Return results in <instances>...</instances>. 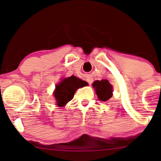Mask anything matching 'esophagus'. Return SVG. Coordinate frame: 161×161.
<instances>
[{"label": "esophagus", "mask_w": 161, "mask_h": 161, "mask_svg": "<svg viewBox=\"0 0 161 161\" xmlns=\"http://www.w3.org/2000/svg\"><path fill=\"white\" fill-rule=\"evenodd\" d=\"M87 82H88L89 84H92V83L93 82V78H92V77L88 76V78H87Z\"/></svg>", "instance_id": "34e87169"}]
</instances>
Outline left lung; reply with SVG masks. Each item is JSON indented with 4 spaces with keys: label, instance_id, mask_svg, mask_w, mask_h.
Returning a JSON list of instances; mask_svg holds the SVG:
<instances>
[{
    "label": "left lung",
    "instance_id": "obj_1",
    "mask_svg": "<svg viewBox=\"0 0 161 161\" xmlns=\"http://www.w3.org/2000/svg\"><path fill=\"white\" fill-rule=\"evenodd\" d=\"M93 87L95 88L97 95L100 100L105 102L112 97V86L107 79L95 81L93 83Z\"/></svg>",
    "mask_w": 161,
    "mask_h": 161
}]
</instances>
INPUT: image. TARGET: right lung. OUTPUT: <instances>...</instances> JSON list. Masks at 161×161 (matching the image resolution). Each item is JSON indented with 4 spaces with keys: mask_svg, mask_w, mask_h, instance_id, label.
Returning a JSON list of instances; mask_svg holds the SVG:
<instances>
[{
    "mask_svg": "<svg viewBox=\"0 0 161 161\" xmlns=\"http://www.w3.org/2000/svg\"><path fill=\"white\" fill-rule=\"evenodd\" d=\"M87 85L88 83L86 81H83L74 75L63 79L56 86L54 93L57 105L58 106H64L67 103L73 99L77 89Z\"/></svg>",
    "mask_w": 161,
    "mask_h": 161,
    "instance_id": "right-lung-1",
    "label": "right lung"
}]
</instances>
